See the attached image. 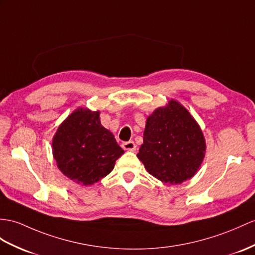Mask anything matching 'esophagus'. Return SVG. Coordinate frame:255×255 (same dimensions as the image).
Masks as SVG:
<instances>
[{
  "mask_svg": "<svg viewBox=\"0 0 255 255\" xmlns=\"http://www.w3.org/2000/svg\"><path fill=\"white\" fill-rule=\"evenodd\" d=\"M122 148L124 150H128V151H133L136 149V145L133 140H128V141H124L122 144Z\"/></svg>",
  "mask_w": 255,
  "mask_h": 255,
  "instance_id": "obj_1",
  "label": "esophagus"
}]
</instances>
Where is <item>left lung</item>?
<instances>
[{"mask_svg":"<svg viewBox=\"0 0 255 255\" xmlns=\"http://www.w3.org/2000/svg\"><path fill=\"white\" fill-rule=\"evenodd\" d=\"M206 139L195 118L175 99L147 118L137 158L159 181L182 184L200 169Z\"/></svg>","mask_w":255,"mask_h":255,"instance_id":"obj_1","label":"left lung"}]
</instances>
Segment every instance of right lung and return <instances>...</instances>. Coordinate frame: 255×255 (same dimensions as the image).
<instances>
[{
	"mask_svg": "<svg viewBox=\"0 0 255 255\" xmlns=\"http://www.w3.org/2000/svg\"><path fill=\"white\" fill-rule=\"evenodd\" d=\"M99 115V110L79 107L53 137V157L58 169L80 185H93L107 176L124 153L114 134L102 126Z\"/></svg>",
	"mask_w": 255,
	"mask_h": 255,
	"instance_id": "right-lung-1",
	"label": "right lung"
}]
</instances>
